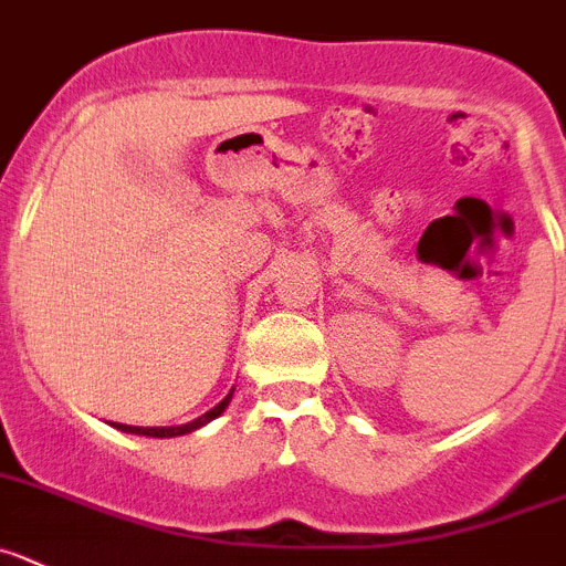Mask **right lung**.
Returning <instances> with one entry per match:
<instances>
[{
	"label": "right lung",
	"instance_id": "add662e5",
	"mask_svg": "<svg viewBox=\"0 0 566 566\" xmlns=\"http://www.w3.org/2000/svg\"><path fill=\"white\" fill-rule=\"evenodd\" d=\"M229 400H232V392H229L227 398H223L221 403L216 406V409H210V411H207V415H201L199 420L188 422V426H171V429H144V426H124V422H113V426H115V429L126 431V434H140V437H179V434H188V431L199 429V426H205V422L216 420V417L221 415L223 409H227Z\"/></svg>",
	"mask_w": 566,
	"mask_h": 566
}]
</instances>
